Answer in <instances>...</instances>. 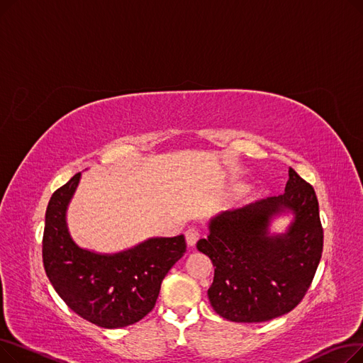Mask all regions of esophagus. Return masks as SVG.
<instances>
[{"mask_svg":"<svg viewBox=\"0 0 363 363\" xmlns=\"http://www.w3.org/2000/svg\"><path fill=\"white\" fill-rule=\"evenodd\" d=\"M200 235H201V233L197 226H189L185 231V238H186L188 245H194L199 241Z\"/></svg>","mask_w":363,"mask_h":363,"instance_id":"34e87169","label":"esophagus"}]
</instances>
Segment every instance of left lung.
Here are the masks:
<instances>
[{
  "label": "left lung",
  "mask_w": 363,
  "mask_h": 363,
  "mask_svg": "<svg viewBox=\"0 0 363 363\" xmlns=\"http://www.w3.org/2000/svg\"><path fill=\"white\" fill-rule=\"evenodd\" d=\"M291 208L287 236L267 234L272 214ZM197 249L215 266L212 308L233 322H264L291 312L306 296L322 256L323 228L313 186L289 169L284 194L219 215Z\"/></svg>",
  "instance_id": "left-lung-1"
}]
</instances>
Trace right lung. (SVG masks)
Listing matches in <instances>:
<instances>
[{
  "label": "right lung",
  "instance_id": "right-lung-1",
  "mask_svg": "<svg viewBox=\"0 0 363 363\" xmlns=\"http://www.w3.org/2000/svg\"><path fill=\"white\" fill-rule=\"evenodd\" d=\"M79 178L81 172L50 199L43 237L45 274L57 294L85 320L101 328L132 325L155 308L163 278L186 252L185 237L151 238L113 256L79 249L65 219Z\"/></svg>",
  "mask_w": 363,
  "mask_h": 363
}]
</instances>
